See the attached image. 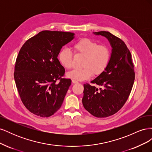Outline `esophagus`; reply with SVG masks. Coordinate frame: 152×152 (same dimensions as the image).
Masks as SVG:
<instances>
[{
  "instance_id": "obj_1",
  "label": "esophagus",
  "mask_w": 152,
  "mask_h": 152,
  "mask_svg": "<svg viewBox=\"0 0 152 152\" xmlns=\"http://www.w3.org/2000/svg\"><path fill=\"white\" fill-rule=\"evenodd\" d=\"M72 83L73 84H77V83H78V82L75 80H72Z\"/></svg>"
}]
</instances>
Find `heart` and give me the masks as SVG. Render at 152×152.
Listing matches in <instances>:
<instances>
[{
	"label": "heart",
	"instance_id": "obj_1",
	"mask_svg": "<svg viewBox=\"0 0 152 152\" xmlns=\"http://www.w3.org/2000/svg\"><path fill=\"white\" fill-rule=\"evenodd\" d=\"M73 51L77 55L84 56L81 66L83 67L68 73V77L73 80L83 81L89 79L94 74L98 76L105 70L110 62L111 53L110 48L104 44H99L89 38H82L73 45ZM61 65L66 69H71L73 54L66 48L62 49L58 54Z\"/></svg>",
	"mask_w": 152,
	"mask_h": 152
}]
</instances>
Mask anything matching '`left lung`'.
Here are the masks:
<instances>
[{"mask_svg": "<svg viewBox=\"0 0 152 152\" xmlns=\"http://www.w3.org/2000/svg\"><path fill=\"white\" fill-rule=\"evenodd\" d=\"M105 37L112 48L110 62L105 70L91 82L98 89L84 84V107L93 116L104 118L120 110L130 95L135 79L131 54L125 42L106 31L94 33Z\"/></svg>", "mask_w": 152, "mask_h": 152, "instance_id": "8db88e82", "label": "left lung"}]
</instances>
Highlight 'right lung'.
Instances as JSON below:
<instances>
[{
    "instance_id": "obj_1",
    "label": "right lung",
    "mask_w": 152,
    "mask_h": 152,
    "mask_svg": "<svg viewBox=\"0 0 152 152\" xmlns=\"http://www.w3.org/2000/svg\"><path fill=\"white\" fill-rule=\"evenodd\" d=\"M70 32L44 30L22 45L15 63L14 78L22 103L36 115L49 117L60 108L72 80L58 56L74 38Z\"/></svg>"
}]
</instances>
